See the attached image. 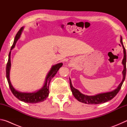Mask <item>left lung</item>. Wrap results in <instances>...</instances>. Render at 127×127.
Returning <instances> with one entry per match:
<instances>
[{"mask_svg":"<svg viewBox=\"0 0 127 127\" xmlns=\"http://www.w3.org/2000/svg\"><path fill=\"white\" fill-rule=\"evenodd\" d=\"M120 43H121L122 46L123 48V53H124V57L122 61V64H123L124 69L122 73H123V79L121 83H120L118 86V87L117 89L113 90L112 91L105 92V93H101L99 94H97L96 95L94 96H88L82 94L81 92H79L78 90L75 89V88L73 86L72 84V82L69 78V83H70V87L71 91L72 92V94L74 96V97L76 99L79 101V102L85 103V104H101V103L106 102L108 101L111 100L112 98H113L115 96L117 95V94L119 92V90H120L122 87V86L123 85L124 80H125L126 75V59H127V56H126V49L124 48V46L123 44V41H122V37L120 36Z\"/></svg>","mask_w":127,"mask_h":127,"instance_id":"obj_1","label":"left lung"}]
</instances>
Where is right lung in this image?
Listing matches in <instances>:
<instances>
[{
	"mask_svg": "<svg viewBox=\"0 0 127 127\" xmlns=\"http://www.w3.org/2000/svg\"><path fill=\"white\" fill-rule=\"evenodd\" d=\"M23 29H24L23 27L21 28V29L17 32V35H16V37L14 38L13 44V45L11 47V49H10L9 56H8V61L7 64V67H6V77H7V79L8 84H9L10 89L15 97L18 98V100L25 102L32 103V104H34V103H37L44 101L48 97L49 94V84H50V81L51 79L57 74V73L58 71L59 68L63 65V63H60L52 66L50 70L49 71L46 77L44 85L43 86V87L41 89L38 90V91L34 92H22L18 91L17 90L15 89L12 86L11 82H10L9 78L10 69V66H11L10 54H11V50L15 47L17 41L20 38L21 33H22Z\"/></svg>",
	"mask_w": 127,
	"mask_h": 127,
	"instance_id": "obj_1",
	"label": "right lung"
}]
</instances>
